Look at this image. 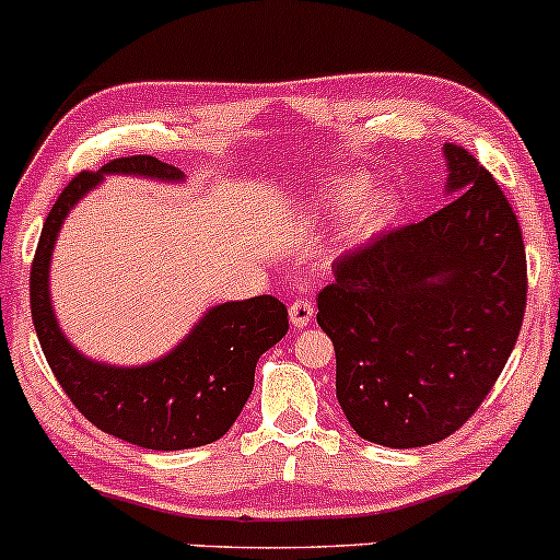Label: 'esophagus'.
Returning a JSON list of instances; mask_svg holds the SVG:
<instances>
[{"mask_svg": "<svg viewBox=\"0 0 560 560\" xmlns=\"http://www.w3.org/2000/svg\"><path fill=\"white\" fill-rule=\"evenodd\" d=\"M313 313H316V307H313V302L305 300V298L294 300L292 305H289V320H292V326H298V329L311 324Z\"/></svg>", "mask_w": 560, "mask_h": 560, "instance_id": "obj_1", "label": "esophagus"}]
</instances>
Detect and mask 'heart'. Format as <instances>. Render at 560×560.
I'll return each mask as SVG.
<instances>
[{
	"mask_svg": "<svg viewBox=\"0 0 560 560\" xmlns=\"http://www.w3.org/2000/svg\"><path fill=\"white\" fill-rule=\"evenodd\" d=\"M371 182L365 176H342L331 182L320 195V208L326 213H350L345 223V240L350 244H365L382 234L395 221L397 199L392 191L378 189L365 198Z\"/></svg>",
	"mask_w": 560,
	"mask_h": 560,
	"instance_id": "1",
	"label": "heart"
}]
</instances>
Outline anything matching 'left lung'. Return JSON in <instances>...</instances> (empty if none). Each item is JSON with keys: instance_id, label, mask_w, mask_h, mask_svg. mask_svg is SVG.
<instances>
[{"instance_id": "left-lung-1", "label": "left lung", "mask_w": 560, "mask_h": 560, "mask_svg": "<svg viewBox=\"0 0 560 560\" xmlns=\"http://www.w3.org/2000/svg\"><path fill=\"white\" fill-rule=\"evenodd\" d=\"M450 202L334 262L318 326L337 352V400L358 436L423 447L490 395L526 311V253L492 173L445 144Z\"/></svg>"}]
</instances>
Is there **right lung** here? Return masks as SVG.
Here are the masks:
<instances>
[{
    "label": "right lung",
    "mask_w": 560,
    "mask_h": 560,
    "mask_svg": "<svg viewBox=\"0 0 560 560\" xmlns=\"http://www.w3.org/2000/svg\"><path fill=\"white\" fill-rule=\"evenodd\" d=\"M107 173L182 182L176 165L152 155L115 158L70 182L44 221L31 266V316L44 358L70 402L102 432L147 450H189L234 427L255 384V365L289 329L287 307L271 294L223 302L208 311L176 350L137 369L83 358L57 326L49 300V260L70 208Z\"/></svg>",
    "instance_id": "right-lung-1"
}]
</instances>
